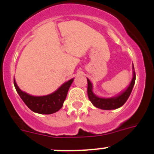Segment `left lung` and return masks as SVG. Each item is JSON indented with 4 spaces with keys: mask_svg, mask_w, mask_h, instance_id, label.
Here are the masks:
<instances>
[{
    "mask_svg": "<svg viewBox=\"0 0 154 154\" xmlns=\"http://www.w3.org/2000/svg\"><path fill=\"white\" fill-rule=\"evenodd\" d=\"M133 77L132 79L131 82H130V85L128 86L127 89L125 90L123 93H121L116 97L109 98V99H104V98H99L96 96L95 94L92 92V85L91 82L87 79V82H88V89H87V92H88V97H89V100L91 103L93 104L94 106L97 107L101 109H118L121 107L124 103H126L128 98L130 97V94H131L132 90H133V85L135 84L136 80V73L135 70H134V66L133 65Z\"/></svg>",
    "mask_w": 154,
    "mask_h": 154,
    "instance_id": "8db88e82",
    "label": "left lung"
}]
</instances>
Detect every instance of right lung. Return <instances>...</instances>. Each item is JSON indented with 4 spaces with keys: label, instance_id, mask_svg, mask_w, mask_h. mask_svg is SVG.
Instances as JSON below:
<instances>
[{
    "label": "right lung",
    "instance_id": "obj_1",
    "mask_svg": "<svg viewBox=\"0 0 154 154\" xmlns=\"http://www.w3.org/2000/svg\"><path fill=\"white\" fill-rule=\"evenodd\" d=\"M72 82L73 79L64 83L55 92L45 96H33L22 92L18 88L14 79V85L20 97L30 109L38 113L51 114L56 112L62 107L69 87Z\"/></svg>",
    "mask_w": 154,
    "mask_h": 154
}]
</instances>
